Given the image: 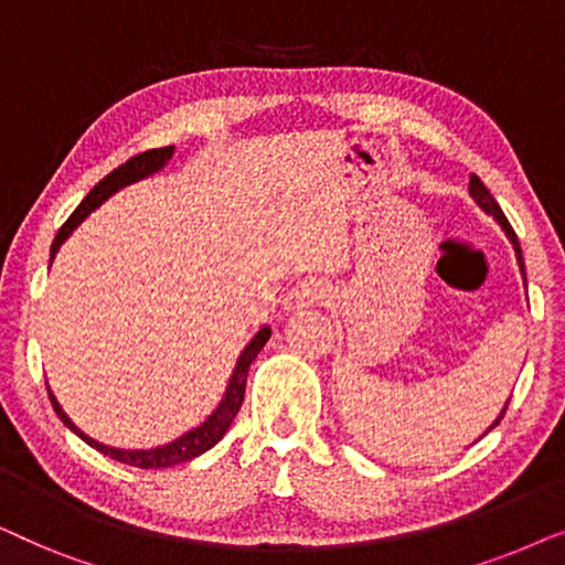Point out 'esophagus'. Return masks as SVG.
<instances>
[{"instance_id":"1","label":"esophagus","mask_w":565,"mask_h":565,"mask_svg":"<svg viewBox=\"0 0 565 565\" xmlns=\"http://www.w3.org/2000/svg\"><path fill=\"white\" fill-rule=\"evenodd\" d=\"M329 298V285L323 280H303L285 298V311H303V308L321 306Z\"/></svg>"}]
</instances>
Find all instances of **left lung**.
Returning <instances> with one entry per match:
<instances>
[{
    "instance_id": "obj_1",
    "label": "left lung",
    "mask_w": 565,
    "mask_h": 565,
    "mask_svg": "<svg viewBox=\"0 0 565 565\" xmlns=\"http://www.w3.org/2000/svg\"><path fill=\"white\" fill-rule=\"evenodd\" d=\"M468 192H470V198H473V200H476V203H478V205H481L486 213H489V215H493V218H497V221H499V226H501V228H504V234L509 236V242H512V246H514V252H516V262H520V269H522V275H524V262H522V249H520V242H516V234H514V228H512V226H509L507 215H504V213H501V207H499V203H497V200H493V195H491V192H489V190H486V184H483L481 180H478V177H476V174H470V184H468ZM507 406H509V401H507V404H504V408H501V414L497 416V419H493V424H491V427L483 431V435H489V431H491L493 427H497V424H499L501 419H504V414H507ZM483 435H481V437H483ZM481 437H478V439H481Z\"/></svg>"
}]
</instances>
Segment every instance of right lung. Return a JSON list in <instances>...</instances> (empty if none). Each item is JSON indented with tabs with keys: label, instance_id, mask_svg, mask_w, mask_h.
Segmentation results:
<instances>
[{
	"label": "right lung",
	"instance_id": "right-lung-1",
	"mask_svg": "<svg viewBox=\"0 0 565 565\" xmlns=\"http://www.w3.org/2000/svg\"><path fill=\"white\" fill-rule=\"evenodd\" d=\"M174 153V146H164V149H151V151H143V153H136V157H130L126 164H120L118 169H113L110 174L105 177V180H99L95 188L89 190V195L82 200L79 207L68 215V221L64 223V226L58 228L56 238H53L51 244V262L53 257H56L58 246L66 242L68 234L79 226V223L87 218V215L95 211V207H99L105 203L107 198L115 195L120 188H126V184L130 182H138L143 180V177H149L153 172H159L161 167L167 164L169 159H172ZM273 331H269V327H262L257 334H254V339L249 344L244 347L242 358H238L236 367H234V375H231V381L226 385V393H223L221 404L215 412L207 416V419L200 424V427L184 431L182 437L172 439L169 445H161V447H151V450H118V447H107L103 443H97V439H92L84 435V431L76 427V424L68 419L64 408H61V404L56 401V396H53L51 388H49V398L53 408H56L58 419L66 424L68 429L74 431V435H79L84 443H87L89 447H95V450H99L103 455H107V458L118 460V462H126V466H136V468H169V466H180V462H188L192 458H198V455H203L205 450H211L213 445H218V439L226 435L231 422L236 419L238 408H242L244 404V391H246V375H249V365L254 362V358H257L262 347L267 344V339Z\"/></svg>",
	"mask_w": 565,
	"mask_h": 565
}]
</instances>
